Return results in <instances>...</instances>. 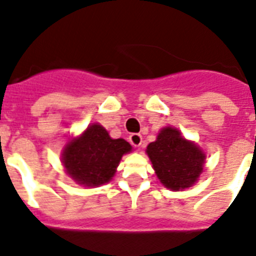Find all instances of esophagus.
I'll list each match as a JSON object with an SVG mask.
<instances>
[{"instance_id": "esophagus-1", "label": "esophagus", "mask_w": 256, "mask_h": 256, "mask_svg": "<svg viewBox=\"0 0 256 256\" xmlns=\"http://www.w3.org/2000/svg\"><path fill=\"white\" fill-rule=\"evenodd\" d=\"M130 143H132L134 147H140L142 144V135L140 134H132L130 138H128Z\"/></svg>"}]
</instances>
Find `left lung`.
I'll return each instance as SVG.
<instances>
[{"label": "left lung", "instance_id": "1", "mask_svg": "<svg viewBox=\"0 0 256 256\" xmlns=\"http://www.w3.org/2000/svg\"><path fill=\"white\" fill-rule=\"evenodd\" d=\"M146 152L160 182L172 191L191 188L204 166V152L172 126L162 128Z\"/></svg>", "mask_w": 256, "mask_h": 256}]
</instances>
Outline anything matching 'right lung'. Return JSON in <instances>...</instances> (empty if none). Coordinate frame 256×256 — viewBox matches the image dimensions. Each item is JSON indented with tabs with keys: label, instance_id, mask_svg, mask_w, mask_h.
Returning a JSON list of instances; mask_svg holds the SVG:
<instances>
[{
	"label": "right lung",
	"instance_id": "right-lung-1",
	"mask_svg": "<svg viewBox=\"0 0 256 256\" xmlns=\"http://www.w3.org/2000/svg\"><path fill=\"white\" fill-rule=\"evenodd\" d=\"M130 151L128 142L110 138L102 124H94L65 146L61 161L76 184L95 188L110 181L122 156Z\"/></svg>",
	"mask_w": 256,
	"mask_h": 256
}]
</instances>
